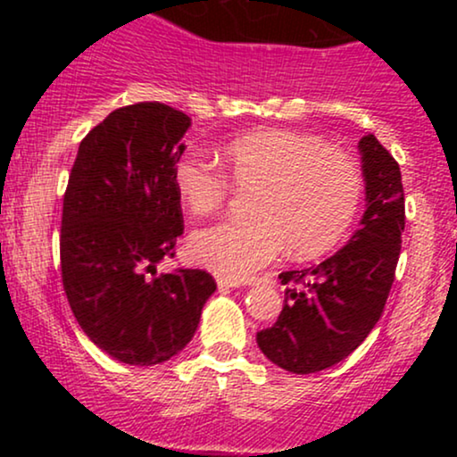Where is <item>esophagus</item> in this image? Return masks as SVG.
<instances>
[{"label": "esophagus", "instance_id": "1", "mask_svg": "<svg viewBox=\"0 0 457 457\" xmlns=\"http://www.w3.org/2000/svg\"><path fill=\"white\" fill-rule=\"evenodd\" d=\"M217 286L221 287V290H229V287H238L240 281L228 279V277H217Z\"/></svg>", "mask_w": 457, "mask_h": 457}]
</instances>
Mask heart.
I'll use <instances>...</instances> for the list:
<instances>
[{"label": "heart", "instance_id": "b5f03b06", "mask_svg": "<svg viewBox=\"0 0 457 457\" xmlns=\"http://www.w3.org/2000/svg\"><path fill=\"white\" fill-rule=\"evenodd\" d=\"M223 170L197 152L178 156L176 195L191 214H211L236 191L251 193L253 217L197 229L188 251L197 264L243 279L287 245L296 260L328 253L353 228L363 199V171L353 156L301 130L260 129L223 145Z\"/></svg>", "mask_w": 457, "mask_h": 457}]
</instances>
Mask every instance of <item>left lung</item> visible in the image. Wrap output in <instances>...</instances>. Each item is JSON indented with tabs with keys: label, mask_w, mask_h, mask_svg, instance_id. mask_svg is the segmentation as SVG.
<instances>
[{
	"label": "left lung",
	"mask_w": 457,
	"mask_h": 457,
	"mask_svg": "<svg viewBox=\"0 0 457 457\" xmlns=\"http://www.w3.org/2000/svg\"><path fill=\"white\" fill-rule=\"evenodd\" d=\"M367 211L344 249L305 270H286L283 309L258 345L292 374L337 365L376 327L395 279L406 225L400 165L374 135L359 141Z\"/></svg>",
	"instance_id": "left-lung-1"
}]
</instances>
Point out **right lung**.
Here are the masks:
<instances>
[{"label":"right lung","mask_w":457,"mask_h":457,"mask_svg":"<svg viewBox=\"0 0 457 457\" xmlns=\"http://www.w3.org/2000/svg\"><path fill=\"white\" fill-rule=\"evenodd\" d=\"M191 118L162 103L115 109L79 144L62 208V283L79 327L129 365H159L195 335L212 275L156 272L185 232L174 162Z\"/></svg>","instance_id":"obj_1"}]
</instances>
